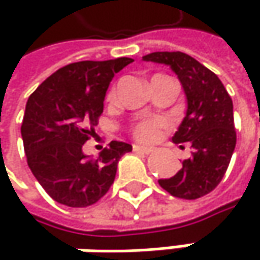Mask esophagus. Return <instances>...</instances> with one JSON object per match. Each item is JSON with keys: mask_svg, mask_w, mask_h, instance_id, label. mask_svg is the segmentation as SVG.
I'll use <instances>...</instances> for the list:
<instances>
[{"mask_svg": "<svg viewBox=\"0 0 260 260\" xmlns=\"http://www.w3.org/2000/svg\"><path fill=\"white\" fill-rule=\"evenodd\" d=\"M132 149H134V152H141V153H146V155H149V153L153 152L152 147H146V146H140V144H134Z\"/></svg>", "mask_w": 260, "mask_h": 260, "instance_id": "esophagus-1", "label": "esophagus"}]
</instances>
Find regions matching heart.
<instances>
[{
    "label": "heart",
    "mask_w": 260,
    "mask_h": 260,
    "mask_svg": "<svg viewBox=\"0 0 260 260\" xmlns=\"http://www.w3.org/2000/svg\"><path fill=\"white\" fill-rule=\"evenodd\" d=\"M162 126H164V120L161 119H156V117L144 119L132 126V134L140 141H153L161 134Z\"/></svg>",
    "instance_id": "b5f03b06"
}]
</instances>
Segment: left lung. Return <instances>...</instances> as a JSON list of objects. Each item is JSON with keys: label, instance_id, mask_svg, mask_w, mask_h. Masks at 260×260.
Segmentation results:
<instances>
[{"label": "left lung", "instance_id": "obj_1", "mask_svg": "<svg viewBox=\"0 0 260 260\" xmlns=\"http://www.w3.org/2000/svg\"><path fill=\"white\" fill-rule=\"evenodd\" d=\"M170 66L181 81L186 111L173 143H188L191 156L182 169L159 185L175 197L194 200L211 192L223 179L236 144L234 104L220 78L183 52H152L143 57Z\"/></svg>", "mask_w": 260, "mask_h": 260}]
</instances>
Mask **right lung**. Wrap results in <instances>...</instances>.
<instances>
[{
	"mask_svg": "<svg viewBox=\"0 0 260 260\" xmlns=\"http://www.w3.org/2000/svg\"><path fill=\"white\" fill-rule=\"evenodd\" d=\"M134 60L71 63L46 78L28 98L21 126L26 162L43 189L58 203L85 208L113 185L119 159L132 150L111 141L98 158L82 152L104 111L114 74Z\"/></svg>",
	"mask_w": 260,
	"mask_h": 260,
	"instance_id": "obj_1",
	"label": "right lung"
}]
</instances>
